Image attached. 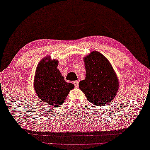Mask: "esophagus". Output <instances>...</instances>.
Masks as SVG:
<instances>
[{"instance_id": "esophagus-1", "label": "esophagus", "mask_w": 150, "mask_h": 150, "mask_svg": "<svg viewBox=\"0 0 150 150\" xmlns=\"http://www.w3.org/2000/svg\"><path fill=\"white\" fill-rule=\"evenodd\" d=\"M73 84H74V86H75V87H76V88H78V86H79V82H78V81H74V83H73Z\"/></svg>"}]
</instances>
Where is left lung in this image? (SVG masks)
<instances>
[{"mask_svg": "<svg viewBox=\"0 0 150 150\" xmlns=\"http://www.w3.org/2000/svg\"><path fill=\"white\" fill-rule=\"evenodd\" d=\"M83 62L86 77L79 83V89L93 105H108L117 95L120 86L114 69L108 58L97 51L84 57Z\"/></svg>", "mask_w": 150, "mask_h": 150, "instance_id": "obj_1", "label": "left lung"}]
</instances>
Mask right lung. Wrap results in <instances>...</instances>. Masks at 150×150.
<instances>
[{
    "label": "right lung",
    "instance_id": "1",
    "mask_svg": "<svg viewBox=\"0 0 150 150\" xmlns=\"http://www.w3.org/2000/svg\"><path fill=\"white\" fill-rule=\"evenodd\" d=\"M58 60L46 56L36 68L34 87L37 97L51 108L59 107L64 103L69 92L74 89L72 83L65 81L57 68Z\"/></svg>",
    "mask_w": 150,
    "mask_h": 150
}]
</instances>
